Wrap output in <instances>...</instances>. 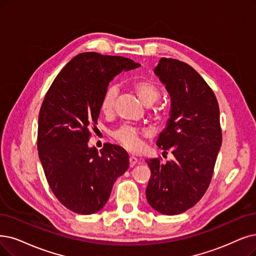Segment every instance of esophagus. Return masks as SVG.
Instances as JSON below:
<instances>
[{"label": "esophagus", "mask_w": 256, "mask_h": 256, "mask_svg": "<svg viewBox=\"0 0 256 256\" xmlns=\"http://www.w3.org/2000/svg\"><path fill=\"white\" fill-rule=\"evenodd\" d=\"M136 162H138V158H134V156H130L129 158V165H130V167H134Z\"/></svg>", "instance_id": "34e87169"}]
</instances>
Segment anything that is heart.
Segmentation results:
<instances>
[{
  "mask_svg": "<svg viewBox=\"0 0 256 256\" xmlns=\"http://www.w3.org/2000/svg\"><path fill=\"white\" fill-rule=\"evenodd\" d=\"M136 92L146 106H151L156 103L160 98L158 88L148 80H138L134 83ZM118 94V88L116 85H110L103 96L100 103V110L104 114H109L112 111L116 104ZM114 138L120 142L129 151H138L142 148L140 132L131 126H122L112 134Z\"/></svg>",
  "mask_w": 256,
  "mask_h": 256,
  "instance_id": "1",
  "label": "heart"
}]
</instances>
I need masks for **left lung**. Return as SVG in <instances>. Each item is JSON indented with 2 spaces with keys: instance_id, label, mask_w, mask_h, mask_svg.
I'll use <instances>...</instances> for the list:
<instances>
[{
  "instance_id": "1",
  "label": "left lung",
  "mask_w": 256,
  "mask_h": 256,
  "mask_svg": "<svg viewBox=\"0 0 256 256\" xmlns=\"http://www.w3.org/2000/svg\"><path fill=\"white\" fill-rule=\"evenodd\" d=\"M154 74L171 98L170 118L156 145L174 158L147 160L149 205L165 216L180 214L206 193L222 145L220 107L200 74L176 58H162Z\"/></svg>"
}]
</instances>
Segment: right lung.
<instances>
[{"instance_id": "add662e5", "label": "right lung", "mask_w": 256, "mask_h": 256, "mask_svg": "<svg viewBox=\"0 0 256 256\" xmlns=\"http://www.w3.org/2000/svg\"><path fill=\"white\" fill-rule=\"evenodd\" d=\"M140 66L127 58L83 52L66 64L47 91L38 114V158L50 189L70 211H100L129 167L128 153L120 146L89 148V129L98 122L110 82Z\"/></svg>"}]
</instances>
